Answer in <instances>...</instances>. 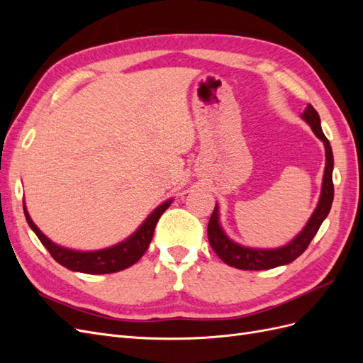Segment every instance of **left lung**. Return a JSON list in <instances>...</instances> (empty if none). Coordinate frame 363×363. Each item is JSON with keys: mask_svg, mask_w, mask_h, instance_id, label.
<instances>
[{"mask_svg": "<svg viewBox=\"0 0 363 363\" xmlns=\"http://www.w3.org/2000/svg\"><path fill=\"white\" fill-rule=\"evenodd\" d=\"M301 118L306 121L307 124L311 125L313 133L318 139L323 140L324 148H325V169H324V177H323V188L320 201L312 213L311 219L307 221L306 227L301 230L298 236H295L288 245L276 248V250H259V248H248L242 247L230 239L219 224V212L218 206H215V211L208 219L207 225V236L211 247L221 259L224 263L230 267H235L238 269H245V271H260V269H271L277 268L281 265H288V263L294 262L296 257L301 256L309 247L311 240L315 238L316 232L320 230L324 219L327 218L328 212L332 208L333 203V151L330 147V142L325 138L321 128V119L315 108L307 104L306 111L301 113Z\"/></svg>", "mask_w": 363, "mask_h": 363, "instance_id": "1", "label": "left lung"}]
</instances>
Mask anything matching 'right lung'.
Segmentation results:
<instances>
[{
    "label": "right lung",
    "instance_id": "add662e5",
    "mask_svg": "<svg viewBox=\"0 0 363 363\" xmlns=\"http://www.w3.org/2000/svg\"><path fill=\"white\" fill-rule=\"evenodd\" d=\"M171 201L172 200L164 201L157 208H155V212L145 219L144 224H142L128 239L111 248L98 251H74L54 244L52 240H50L43 235L36 227V224L31 221L26 204L24 213L30 228L36 233L42 245L50 251L52 259L59 262L62 267L84 274H111L135 265V263L144 256V252L150 247L152 235H155V228L159 218L171 206Z\"/></svg>",
    "mask_w": 363,
    "mask_h": 363
}]
</instances>
